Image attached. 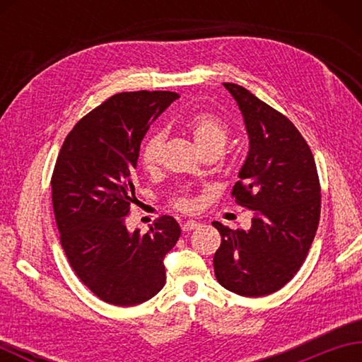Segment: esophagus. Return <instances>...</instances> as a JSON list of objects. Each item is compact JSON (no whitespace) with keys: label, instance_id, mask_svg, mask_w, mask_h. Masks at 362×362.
Segmentation results:
<instances>
[{"label":"esophagus","instance_id":"obj_1","mask_svg":"<svg viewBox=\"0 0 362 362\" xmlns=\"http://www.w3.org/2000/svg\"><path fill=\"white\" fill-rule=\"evenodd\" d=\"M199 226H201V224H199L197 221H187V222H183L182 230H183V232H189V230L197 228Z\"/></svg>","mask_w":362,"mask_h":362}]
</instances>
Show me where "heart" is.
<instances>
[{
	"label": "heart",
	"instance_id": "heart-1",
	"mask_svg": "<svg viewBox=\"0 0 362 362\" xmlns=\"http://www.w3.org/2000/svg\"><path fill=\"white\" fill-rule=\"evenodd\" d=\"M187 130L193 136L196 146L202 153L221 152L228 140V127L218 115L210 112L196 113L187 121ZM165 144V134L161 130L152 132L143 141L140 151V161L146 171H153L160 163L161 149ZM173 206L182 211L196 209L194 199L188 194H180L173 199Z\"/></svg>",
	"mask_w": 362,
	"mask_h": 362
}]
</instances>
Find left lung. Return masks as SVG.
I'll list each match as a JSON object with an SVG mask.
<instances>
[{
  "label": "left lung",
  "mask_w": 362,
  "mask_h": 362,
  "mask_svg": "<svg viewBox=\"0 0 362 362\" xmlns=\"http://www.w3.org/2000/svg\"><path fill=\"white\" fill-rule=\"evenodd\" d=\"M244 117L250 148L235 202L255 211L250 230L211 222L221 233L214 275L244 297L276 292L308 255L320 219V182L308 143L279 110L236 83H224Z\"/></svg>",
  "instance_id": "obj_1"
}]
</instances>
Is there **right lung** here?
I'll list each match as a JSON object with an SVG mask.
<instances>
[{"label":"right lung","instance_id":"obj_1","mask_svg":"<svg viewBox=\"0 0 362 362\" xmlns=\"http://www.w3.org/2000/svg\"><path fill=\"white\" fill-rule=\"evenodd\" d=\"M179 98L124 91L87 113L66 135L51 177L60 243L74 274L105 303L135 306L165 286L163 258L180 238L173 216L129 233L135 174L149 126Z\"/></svg>","mask_w":362,"mask_h":362}]
</instances>
